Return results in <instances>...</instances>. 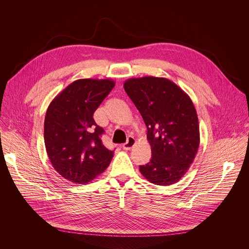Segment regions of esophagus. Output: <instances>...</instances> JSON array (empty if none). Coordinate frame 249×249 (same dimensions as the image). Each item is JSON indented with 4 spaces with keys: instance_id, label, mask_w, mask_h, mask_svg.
Returning <instances> with one entry per match:
<instances>
[{
    "instance_id": "obj_1",
    "label": "esophagus",
    "mask_w": 249,
    "mask_h": 249,
    "mask_svg": "<svg viewBox=\"0 0 249 249\" xmlns=\"http://www.w3.org/2000/svg\"><path fill=\"white\" fill-rule=\"evenodd\" d=\"M135 144H136V140H135V138L130 136V137H128L126 143L123 145V149H124L125 151H129V150H131V149L134 147V145H135Z\"/></svg>"
}]
</instances>
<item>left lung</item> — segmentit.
I'll use <instances>...</instances> for the list:
<instances>
[{"label":"left lung","instance_id":"1","mask_svg":"<svg viewBox=\"0 0 249 249\" xmlns=\"http://www.w3.org/2000/svg\"><path fill=\"white\" fill-rule=\"evenodd\" d=\"M124 89L147 126L152 159L139 166L147 180L171 185L187 172L200 144L199 122L189 95L165 78L128 79Z\"/></svg>","mask_w":249,"mask_h":249}]
</instances>
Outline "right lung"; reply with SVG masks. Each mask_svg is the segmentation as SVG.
Returning a JSON list of instances; mask_svg holds the SVG:
<instances>
[{
	"mask_svg": "<svg viewBox=\"0 0 249 249\" xmlns=\"http://www.w3.org/2000/svg\"><path fill=\"white\" fill-rule=\"evenodd\" d=\"M114 86L108 79L77 80L48 106L44 120L46 152L54 169L71 182L89 183L110 164L114 153L102 145L104 131L92 116Z\"/></svg>",
	"mask_w": 249,
	"mask_h": 249,
	"instance_id": "right-lung-1",
	"label": "right lung"
}]
</instances>
